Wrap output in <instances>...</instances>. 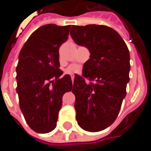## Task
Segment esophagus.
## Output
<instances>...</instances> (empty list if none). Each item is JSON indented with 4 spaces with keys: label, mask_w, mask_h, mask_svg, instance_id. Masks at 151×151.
Returning a JSON list of instances; mask_svg holds the SVG:
<instances>
[{
    "label": "esophagus",
    "mask_w": 151,
    "mask_h": 151,
    "mask_svg": "<svg viewBox=\"0 0 151 151\" xmlns=\"http://www.w3.org/2000/svg\"><path fill=\"white\" fill-rule=\"evenodd\" d=\"M74 78H75V76H71V80H72V81H74Z\"/></svg>",
    "instance_id": "esophagus-1"
}]
</instances>
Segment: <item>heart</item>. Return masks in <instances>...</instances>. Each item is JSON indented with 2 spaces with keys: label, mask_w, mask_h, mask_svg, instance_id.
<instances>
[{
  "label": "heart",
  "mask_w": 151,
  "mask_h": 151,
  "mask_svg": "<svg viewBox=\"0 0 151 151\" xmlns=\"http://www.w3.org/2000/svg\"><path fill=\"white\" fill-rule=\"evenodd\" d=\"M81 71V67L80 65H76V64H72L70 67H68L66 70V73L70 74V75L78 74Z\"/></svg>",
  "instance_id": "heart-1"
}]
</instances>
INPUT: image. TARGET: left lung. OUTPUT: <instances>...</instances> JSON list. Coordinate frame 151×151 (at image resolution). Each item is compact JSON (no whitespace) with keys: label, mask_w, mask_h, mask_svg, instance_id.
<instances>
[{"label":"left lung","mask_w":151,"mask_h":151,"mask_svg":"<svg viewBox=\"0 0 151 151\" xmlns=\"http://www.w3.org/2000/svg\"><path fill=\"white\" fill-rule=\"evenodd\" d=\"M70 35L77 45L90 51L82 75H75L72 93L80 127L99 132L119 114L129 81L130 54L116 31L106 25H72Z\"/></svg>","instance_id":"left-lung-1"}]
</instances>
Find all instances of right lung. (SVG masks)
Wrapping results in <instances>:
<instances>
[{"label": "right lung", "instance_id": "obj_1", "mask_svg": "<svg viewBox=\"0 0 151 151\" xmlns=\"http://www.w3.org/2000/svg\"><path fill=\"white\" fill-rule=\"evenodd\" d=\"M70 25L46 24L35 30L20 51L17 71L19 107L29 127L47 133L57 126L63 95L70 92L71 77L59 69L60 46Z\"/></svg>", "mask_w": 151, "mask_h": 151}]
</instances>
